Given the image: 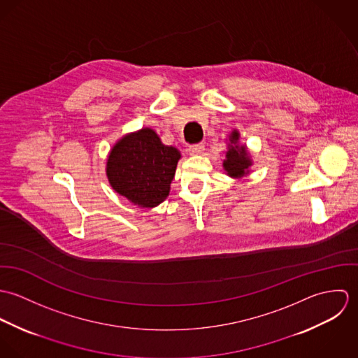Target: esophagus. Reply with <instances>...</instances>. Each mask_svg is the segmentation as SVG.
<instances>
[{"label": "esophagus", "mask_w": 358, "mask_h": 358, "mask_svg": "<svg viewBox=\"0 0 358 358\" xmlns=\"http://www.w3.org/2000/svg\"><path fill=\"white\" fill-rule=\"evenodd\" d=\"M204 143H196V145H192V146H189V153L193 154V155H197V154H203L204 153Z\"/></svg>", "instance_id": "1"}]
</instances>
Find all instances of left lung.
I'll list each match as a JSON object with an SVG mask.
<instances>
[{
    "label": "left lung",
    "instance_id": "1",
    "mask_svg": "<svg viewBox=\"0 0 358 358\" xmlns=\"http://www.w3.org/2000/svg\"><path fill=\"white\" fill-rule=\"evenodd\" d=\"M238 141V132L234 131L231 134V143L234 146L229 148V152L226 154V159L223 162L224 169L230 176H244L248 171V166L251 165V159L245 152V148L236 146Z\"/></svg>",
    "mask_w": 358,
    "mask_h": 358
}]
</instances>
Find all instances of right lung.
I'll return each instance as SVG.
<instances>
[{
    "mask_svg": "<svg viewBox=\"0 0 358 358\" xmlns=\"http://www.w3.org/2000/svg\"><path fill=\"white\" fill-rule=\"evenodd\" d=\"M180 153L150 128L122 138L107 159L111 187L134 204L152 208L169 194Z\"/></svg>",
    "mask_w": 358,
    "mask_h": 358,
    "instance_id": "obj_1",
    "label": "right lung"
}]
</instances>
